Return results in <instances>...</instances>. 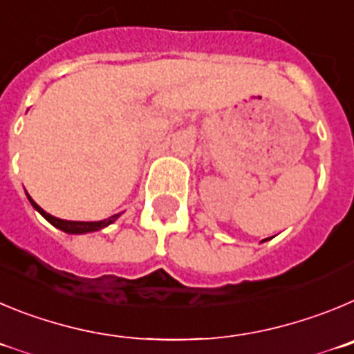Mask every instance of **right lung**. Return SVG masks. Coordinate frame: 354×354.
<instances>
[{
    "mask_svg": "<svg viewBox=\"0 0 354 354\" xmlns=\"http://www.w3.org/2000/svg\"><path fill=\"white\" fill-rule=\"evenodd\" d=\"M28 196V194H26ZM28 199H30L31 206H33L35 209H37L40 215L46 218L47 222H50V224L54 225V227L62 229V231L68 232V234H84V232H93V231H100V229L107 227L109 224H113L114 221H116L118 216L122 215V213H116V215L109 216V218H104V221H98V222H79V221H63V218H58V216H53L49 215L47 212H44L40 206L35 203L33 199H31L30 196H28Z\"/></svg>",
    "mask_w": 354,
    "mask_h": 354,
    "instance_id": "right-lung-1",
    "label": "right lung"
}]
</instances>
